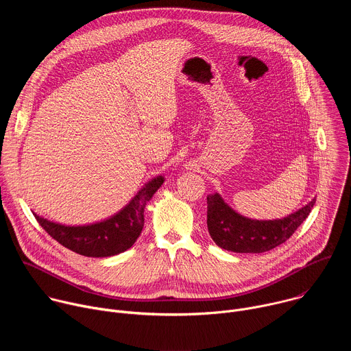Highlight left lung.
<instances>
[{
	"instance_id": "1",
	"label": "left lung",
	"mask_w": 351,
	"mask_h": 351,
	"mask_svg": "<svg viewBox=\"0 0 351 351\" xmlns=\"http://www.w3.org/2000/svg\"><path fill=\"white\" fill-rule=\"evenodd\" d=\"M315 198L282 219H252L230 208L219 193L207 195V226L210 236L223 250L233 253H265L285 243L310 215Z\"/></svg>"
}]
</instances>
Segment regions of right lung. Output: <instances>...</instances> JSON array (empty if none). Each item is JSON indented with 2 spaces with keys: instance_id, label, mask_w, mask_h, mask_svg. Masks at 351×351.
<instances>
[{
  "instance_id": "add662e5",
  "label": "right lung",
  "mask_w": 351,
  "mask_h": 351,
  "mask_svg": "<svg viewBox=\"0 0 351 351\" xmlns=\"http://www.w3.org/2000/svg\"><path fill=\"white\" fill-rule=\"evenodd\" d=\"M158 175L148 180L115 215L88 225H62L34 214L41 228L64 247L84 257H111L129 250L144 226V208L164 183Z\"/></svg>"
}]
</instances>
